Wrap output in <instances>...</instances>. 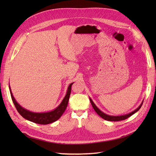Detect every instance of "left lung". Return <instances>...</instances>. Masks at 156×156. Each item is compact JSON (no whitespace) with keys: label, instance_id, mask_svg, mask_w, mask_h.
<instances>
[{"label":"left lung","instance_id":"1","mask_svg":"<svg viewBox=\"0 0 156 156\" xmlns=\"http://www.w3.org/2000/svg\"><path fill=\"white\" fill-rule=\"evenodd\" d=\"M89 99H90V101L91 104H92V105L94 108V109L95 110V111L96 112V113L99 116H100L102 118V119H103L104 120H108V121H114V122L124 120L127 119V118H129L131 115H133V114H135V112H137L140 109V108L141 107V106H142L143 103V101L142 103H140V105L137 108H136L135 110H134L133 111H132L131 112L128 113V114L125 115H121V116H111V115H108L105 114V113L102 112L101 111H100L97 107V106L95 105V103H94L93 102V101L91 100V98H89Z\"/></svg>","mask_w":156,"mask_h":156}]
</instances>
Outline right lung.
I'll list each match as a JSON object with an SVG mask.
<instances>
[{"mask_svg":"<svg viewBox=\"0 0 156 156\" xmlns=\"http://www.w3.org/2000/svg\"><path fill=\"white\" fill-rule=\"evenodd\" d=\"M73 84V83H71L69 85L66 94L62 102L60 103V104L56 108H55L54 110L44 112H34L22 107L16 101V99L14 98L10 85H9V88H10L12 101L14 105H15V107L18 112L27 120H29L36 124L45 125L53 123V122L58 120L60 116L62 115L68 105L69 96L71 94V89H72V85Z\"/></svg>","mask_w":156,"mask_h":156,"instance_id":"1","label":"right lung"}]
</instances>
